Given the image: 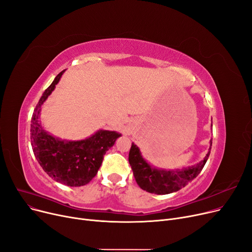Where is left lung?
Returning <instances> with one entry per match:
<instances>
[{
	"label": "left lung",
	"mask_w": 252,
	"mask_h": 252,
	"mask_svg": "<svg viewBox=\"0 0 252 252\" xmlns=\"http://www.w3.org/2000/svg\"><path fill=\"white\" fill-rule=\"evenodd\" d=\"M211 145H213V140L210 141V147L206 156L200 162L182 169L166 170L150 165L143 158L137 145L131 143L128 162L133 169L136 182L141 189L158 195L169 194L184 188L200 174L209 157Z\"/></svg>",
	"instance_id": "1"
}]
</instances>
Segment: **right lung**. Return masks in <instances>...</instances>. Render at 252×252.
Returning <instances> with one entry per match:
<instances>
[{"mask_svg": "<svg viewBox=\"0 0 252 252\" xmlns=\"http://www.w3.org/2000/svg\"><path fill=\"white\" fill-rule=\"evenodd\" d=\"M64 71L55 77L35 106L32 117L31 140L36 160L49 177L66 186L79 187L97 175L106 151L122 134L100 129L85 140L67 141L52 136L43 128L39 121L42 105L54 91Z\"/></svg>", "mask_w": 252, "mask_h": 252, "instance_id": "right-lung-1", "label": "right lung"}]
</instances>
